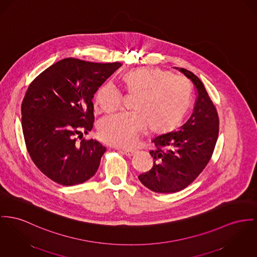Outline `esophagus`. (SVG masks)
I'll use <instances>...</instances> for the list:
<instances>
[{
  "label": "esophagus",
  "mask_w": 257,
  "mask_h": 257,
  "mask_svg": "<svg viewBox=\"0 0 257 257\" xmlns=\"http://www.w3.org/2000/svg\"><path fill=\"white\" fill-rule=\"evenodd\" d=\"M122 152H123V154L126 155L127 157H132L133 155H135L137 153V150H136V149H125V150H123Z\"/></svg>",
  "instance_id": "esophagus-1"
}]
</instances>
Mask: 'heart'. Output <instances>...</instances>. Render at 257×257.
I'll use <instances>...</instances> for the list:
<instances>
[{
    "instance_id": "obj_1",
    "label": "heart",
    "mask_w": 257,
    "mask_h": 257,
    "mask_svg": "<svg viewBox=\"0 0 257 257\" xmlns=\"http://www.w3.org/2000/svg\"><path fill=\"white\" fill-rule=\"evenodd\" d=\"M127 95L137 96L132 112L109 115L98 122V135L106 143L125 147L132 145L147 125L155 134L174 128L188 109L191 86L180 75L159 68H138L122 77ZM95 107L101 112H113L122 102L120 90L105 83L95 94Z\"/></svg>"
}]
</instances>
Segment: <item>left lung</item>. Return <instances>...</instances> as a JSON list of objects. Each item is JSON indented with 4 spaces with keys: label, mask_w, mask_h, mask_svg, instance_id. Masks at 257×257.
<instances>
[{
    "label": "left lung",
    "mask_w": 257,
    "mask_h": 257,
    "mask_svg": "<svg viewBox=\"0 0 257 257\" xmlns=\"http://www.w3.org/2000/svg\"><path fill=\"white\" fill-rule=\"evenodd\" d=\"M195 86L196 101L188 120L166 135L155 137L149 151L154 165L138 176L157 193H175L190 185L209 162L217 141L219 118L202 81L187 69H179Z\"/></svg>",
    "instance_id": "8db88e82"
}]
</instances>
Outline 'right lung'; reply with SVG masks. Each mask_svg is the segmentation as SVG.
<instances>
[{"mask_svg": "<svg viewBox=\"0 0 257 257\" xmlns=\"http://www.w3.org/2000/svg\"><path fill=\"white\" fill-rule=\"evenodd\" d=\"M120 66L69 57L30 84L21 105L23 137L36 167L53 182L81 184L98 170L106 148L93 139L77 143L76 137L92 130L93 95Z\"/></svg>", "mask_w": 257, "mask_h": 257, "instance_id": "obj_1", "label": "right lung"}]
</instances>
